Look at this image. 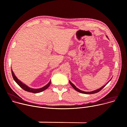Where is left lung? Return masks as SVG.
Here are the masks:
<instances>
[{"mask_svg":"<svg viewBox=\"0 0 127 127\" xmlns=\"http://www.w3.org/2000/svg\"><path fill=\"white\" fill-rule=\"evenodd\" d=\"M110 80L108 81L105 85H104V86H103L102 87H101V88H100L99 89H97V90H94V91H93V92H83V91H82V90H80V89H79L78 88H77L73 83H72L70 81H69V83H70V84H71V85L73 87V88L75 89V90H76L77 92H79V93H82V94H95V93H98V92H100V90L103 88H104V87H105V86L110 81Z\"/></svg>","mask_w":127,"mask_h":127,"instance_id":"1","label":"left lung"}]
</instances>
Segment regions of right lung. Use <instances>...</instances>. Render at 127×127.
I'll use <instances>...</instances> for the list:
<instances>
[{
	"label": "right lung",
	"mask_w": 127,
	"mask_h": 127,
	"mask_svg": "<svg viewBox=\"0 0 127 127\" xmlns=\"http://www.w3.org/2000/svg\"><path fill=\"white\" fill-rule=\"evenodd\" d=\"M11 73H12V75L13 77V78L14 79V80L16 82V83L19 85L22 88H23L24 90H25V91L28 92H30V93H39L42 92H43L44 90H46L47 88H48V87L50 86V84H51V81H50V82L45 86L41 88H39V89H34V88H32L29 87V86H28L27 85H26V84H24L22 82H21L20 80H19L17 78V77L15 76L14 74L13 73V72L12 71V69H11Z\"/></svg>",
	"instance_id": "obj_1"
}]
</instances>
